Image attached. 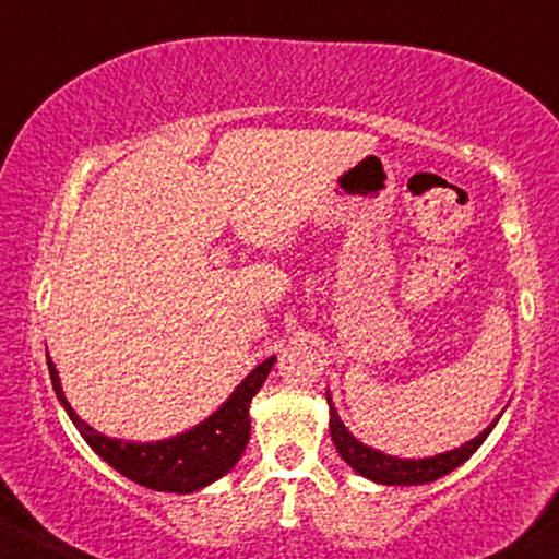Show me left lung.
<instances>
[{
  "instance_id": "obj_1",
  "label": "left lung",
  "mask_w": 559,
  "mask_h": 559,
  "mask_svg": "<svg viewBox=\"0 0 559 559\" xmlns=\"http://www.w3.org/2000/svg\"><path fill=\"white\" fill-rule=\"evenodd\" d=\"M328 406H331V437L333 445L341 453L348 466L354 468L356 474L365 476L369 481L378 484H390V487H414V484H429L440 476H445L450 472L466 463L472 455L479 450V445L487 440V435L492 432L500 416L489 425L484 432H479L474 440L463 442L461 448L445 450V453L429 455V459H395V455L382 453V450H374L359 442L356 437L348 432L344 421H341L338 412H335L331 393H328Z\"/></svg>"
}]
</instances>
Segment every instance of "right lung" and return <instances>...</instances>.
Listing matches in <instances>:
<instances>
[{
	"mask_svg": "<svg viewBox=\"0 0 559 559\" xmlns=\"http://www.w3.org/2000/svg\"><path fill=\"white\" fill-rule=\"evenodd\" d=\"M273 365L275 356L254 367L234 388V393L200 425L156 442L117 440V437L96 432V429L80 419L75 408L70 406V401L64 399L62 380H59V372L51 359L49 374L53 393H57L72 425L78 427V432L83 435L87 445L96 450L111 468H117L119 474L140 484V487L156 489V492L190 495L207 487V484L218 481L221 476H226L237 466L247 442H250V403L258 395L262 382L267 380Z\"/></svg>",
	"mask_w": 559,
	"mask_h": 559,
	"instance_id": "1",
	"label": "right lung"
}]
</instances>
